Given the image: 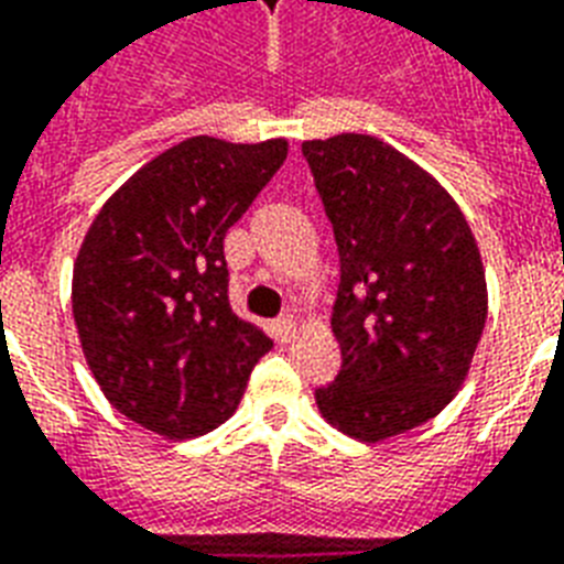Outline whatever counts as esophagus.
<instances>
[{
    "instance_id": "esophagus-1",
    "label": "esophagus",
    "mask_w": 564,
    "mask_h": 564,
    "mask_svg": "<svg viewBox=\"0 0 564 564\" xmlns=\"http://www.w3.org/2000/svg\"><path fill=\"white\" fill-rule=\"evenodd\" d=\"M295 330H299V322H295V316H290V313L274 322V334H278L281 343H290V339L295 337Z\"/></svg>"
}]
</instances>
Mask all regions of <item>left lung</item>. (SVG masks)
Returning a JSON list of instances; mask_svg holds the SVG:
<instances>
[{
    "mask_svg": "<svg viewBox=\"0 0 564 564\" xmlns=\"http://www.w3.org/2000/svg\"><path fill=\"white\" fill-rule=\"evenodd\" d=\"M301 153L339 251L343 367L316 405L376 444L441 414L464 384L488 316L482 257L449 192L397 148L343 132Z\"/></svg>",
    "mask_w": 564,
    "mask_h": 564,
    "instance_id": "obj_1",
    "label": "left lung"
}]
</instances>
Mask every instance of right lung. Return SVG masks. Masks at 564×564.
<instances>
[{"instance_id": "add662e5", "label": "right lung", "mask_w": 564, "mask_h": 564, "mask_svg": "<svg viewBox=\"0 0 564 564\" xmlns=\"http://www.w3.org/2000/svg\"><path fill=\"white\" fill-rule=\"evenodd\" d=\"M286 159V141L195 135L102 204L73 265V319L111 405L171 441L234 414L272 339L227 301L225 236Z\"/></svg>"}]
</instances>
